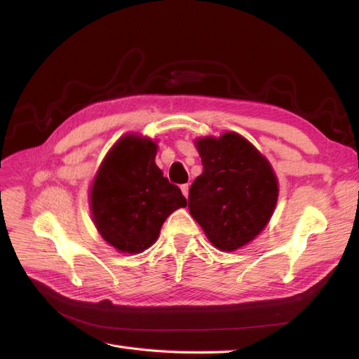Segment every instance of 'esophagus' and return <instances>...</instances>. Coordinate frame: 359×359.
<instances>
[{
  "label": "esophagus",
  "mask_w": 359,
  "mask_h": 359,
  "mask_svg": "<svg viewBox=\"0 0 359 359\" xmlns=\"http://www.w3.org/2000/svg\"><path fill=\"white\" fill-rule=\"evenodd\" d=\"M189 189H190V186H189V184H182V186H181V191H182V194H184V196H189Z\"/></svg>",
  "instance_id": "1"
}]
</instances>
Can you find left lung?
<instances>
[{"label":"left lung","instance_id":"8db88e82","mask_svg":"<svg viewBox=\"0 0 359 359\" xmlns=\"http://www.w3.org/2000/svg\"><path fill=\"white\" fill-rule=\"evenodd\" d=\"M203 172L189 191V210L208 240L235 252L264 231L274 212L278 184L268 160L238 133L201 137Z\"/></svg>","mask_w":359,"mask_h":359}]
</instances>
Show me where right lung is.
Wrapping results in <instances>:
<instances>
[{"label": "right lung", "mask_w": 359, "mask_h": 359, "mask_svg": "<svg viewBox=\"0 0 359 359\" xmlns=\"http://www.w3.org/2000/svg\"><path fill=\"white\" fill-rule=\"evenodd\" d=\"M156 153L151 139L127 135L107 153L93 181L94 224L121 253H142L153 245L168 217L187 205L157 168Z\"/></svg>", "instance_id": "1"}]
</instances>
